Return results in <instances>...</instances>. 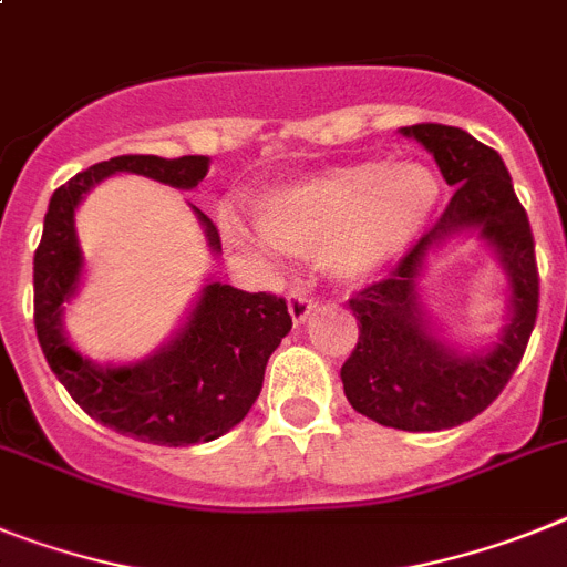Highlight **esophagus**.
Listing matches in <instances>:
<instances>
[{"label": "esophagus", "mask_w": 567, "mask_h": 567, "mask_svg": "<svg viewBox=\"0 0 567 567\" xmlns=\"http://www.w3.org/2000/svg\"><path fill=\"white\" fill-rule=\"evenodd\" d=\"M313 308H317V299L308 297L306 291L288 293V311H291V317H293V322H297V326H302V322L311 317Z\"/></svg>", "instance_id": "1"}]
</instances>
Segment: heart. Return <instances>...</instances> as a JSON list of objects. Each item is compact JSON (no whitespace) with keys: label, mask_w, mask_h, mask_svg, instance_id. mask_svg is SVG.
Here are the masks:
<instances>
[{"label":"heart","mask_w":567,"mask_h":567,"mask_svg":"<svg viewBox=\"0 0 567 567\" xmlns=\"http://www.w3.org/2000/svg\"><path fill=\"white\" fill-rule=\"evenodd\" d=\"M441 178L421 161H349L268 189L254 207L259 236L337 279H365L401 259L430 227Z\"/></svg>","instance_id":"b5f03b06"}]
</instances>
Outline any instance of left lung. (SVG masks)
<instances>
[{
    "instance_id": "left-lung-1",
    "label": "left lung",
    "mask_w": 567,
    "mask_h": 567,
    "mask_svg": "<svg viewBox=\"0 0 567 567\" xmlns=\"http://www.w3.org/2000/svg\"><path fill=\"white\" fill-rule=\"evenodd\" d=\"M401 132L432 152L455 195L386 279L349 299L360 337L340 378L360 415L392 430L435 432L482 415L507 386L536 326L539 270L530 221L502 155L455 126L415 123ZM461 231H475L497 254L512 285V320L498 343L478 352L441 341L416 297L425 259Z\"/></svg>"
}]
</instances>
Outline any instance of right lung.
Returning a JSON list of instances; mask_svg holds the SVG:
<instances>
[{"instance_id": "add662e5", "label": "right lung", "mask_w": 567, "mask_h": 567, "mask_svg": "<svg viewBox=\"0 0 567 567\" xmlns=\"http://www.w3.org/2000/svg\"><path fill=\"white\" fill-rule=\"evenodd\" d=\"M210 158L184 155H121L100 161L54 189L33 254V326L51 372L85 415L144 444L189 446L225 435L256 403L265 365L291 331L288 302L276 293H247L207 282L187 322L146 360L100 365L80 354L63 331L65 302L78 293L83 250L74 213L85 193L114 173L146 175L178 189L198 187ZM213 254L221 239L210 218L193 207Z\"/></svg>"}]
</instances>
